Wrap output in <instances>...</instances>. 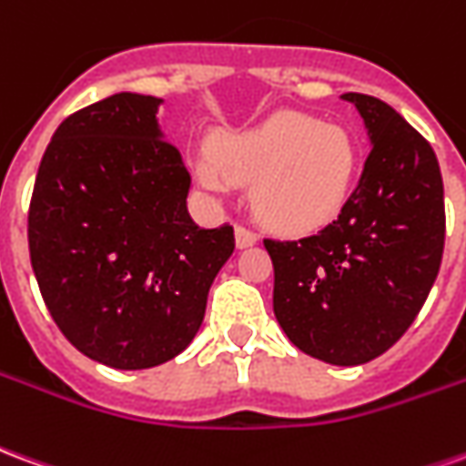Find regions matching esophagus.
<instances>
[{"mask_svg":"<svg viewBox=\"0 0 466 466\" xmlns=\"http://www.w3.org/2000/svg\"><path fill=\"white\" fill-rule=\"evenodd\" d=\"M234 237H237V247H239V249L257 244V234H254L252 229H247L244 224H239V227L234 229Z\"/></svg>","mask_w":466,"mask_h":466,"instance_id":"1","label":"esophagus"}]
</instances>
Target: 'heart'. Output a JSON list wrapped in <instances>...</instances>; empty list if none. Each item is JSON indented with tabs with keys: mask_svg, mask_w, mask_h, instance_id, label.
<instances>
[{
	"mask_svg": "<svg viewBox=\"0 0 466 466\" xmlns=\"http://www.w3.org/2000/svg\"><path fill=\"white\" fill-rule=\"evenodd\" d=\"M360 152L350 129L302 112H279L244 132L222 134L197 179L214 194L252 182L257 214L274 229L317 232L347 207Z\"/></svg>",
	"mask_w": 466,
	"mask_h": 466,
	"instance_id": "1",
	"label": "heart"
}]
</instances>
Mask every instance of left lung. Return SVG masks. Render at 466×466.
Returning a JSON list of instances; mask_svg holds the SVG:
<instances>
[{
    "instance_id": "left-lung-1",
    "label": "left lung",
    "mask_w": 466,
    "mask_h": 466,
    "mask_svg": "<svg viewBox=\"0 0 466 466\" xmlns=\"http://www.w3.org/2000/svg\"><path fill=\"white\" fill-rule=\"evenodd\" d=\"M370 157L342 214L302 239H264L274 317L314 360L354 367L410 329L444 252V187L430 142L377 96L347 92Z\"/></svg>"
}]
</instances>
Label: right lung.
Masks as SVG:
<instances>
[{"mask_svg":"<svg viewBox=\"0 0 466 466\" xmlns=\"http://www.w3.org/2000/svg\"><path fill=\"white\" fill-rule=\"evenodd\" d=\"M162 99L119 92L56 127L29 204V257L56 327L89 360L149 370L199 332L229 224L187 212L192 177L164 139Z\"/></svg>","mask_w":466,"mask_h":466,"instance_id":"1","label":"right lung"}]
</instances>
